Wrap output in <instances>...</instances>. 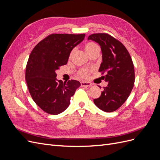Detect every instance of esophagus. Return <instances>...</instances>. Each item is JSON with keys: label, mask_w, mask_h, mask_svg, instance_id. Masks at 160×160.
Segmentation results:
<instances>
[{"label": "esophagus", "mask_w": 160, "mask_h": 160, "mask_svg": "<svg viewBox=\"0 0 160 160\" xmlns=\"http://www.w3.org/2000/svg\"><path fill=\"white\" fill-rule=\"evenodd\" d=\"M81 85L82 87H90L91 85V83L89 82H86V81H81Z\"/></svg>", "instance_id": "obj_1"}]
</instances>
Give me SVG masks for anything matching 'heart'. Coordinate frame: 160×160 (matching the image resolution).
Segmentation results:
<instances>
[{"mask_svg":"<svg viewBox=\"0 0 160 160\" xmlns=\"http://www.w3.org/2000/svg\"><path fill=\"white\" fill-rule=\"evenodd\" d=\"M99 46L94 42H88L85 45V49L87 52H89L91 51L98 48ZM79 75L82 78H87L89 76V71L86 69H81L79 72Z\"/></svg>","mask_w":160,"mask_h":160,"instance_id":"b5f03b06","label":"heart"}]
</instances>
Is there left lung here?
<instances>
[{
    "label": "left lung",
    "mask_w": 160,
    "mask_h": 160,
    "mask_svg": "<svg viewBox=\"0 0 160 160\" xmlns=\"http://www.w3.org/2000/svg\"><path fill=\"white\" fill-rule=\"evenodd\" d=\"M88 39L101 46L103 61L99 71L101 74L106 72L103 77L108 82L93 102L102 111L112 112L125 103L133 88L135 71L132 57L122 43L109 34H92Z\"/></svg>",
    "instance_id": "obj_1"
}]
</instances>
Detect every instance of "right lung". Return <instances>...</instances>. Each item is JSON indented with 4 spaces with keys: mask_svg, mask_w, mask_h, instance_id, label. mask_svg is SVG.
Instances as JSON below:
<instances>
[{
    "mask_svg": "<svg viewBox=\"0 0 160 160\" xmlns=\"http://www.w3.org/2000/svg\"><path fill=\"white\" fill-rule=\"evenodd\" d=\"M85 34H51L34 47L26 67L25 79L31 98L45 112L64 111L80 82L57 80L56 71L67 63L70 52L83 41Z\"/></svg>",
    "mask_w": 160,
    "mask_h": 160,
    "instance_id": "add662e5",
    "label": "right lung"
}]
</instances>
